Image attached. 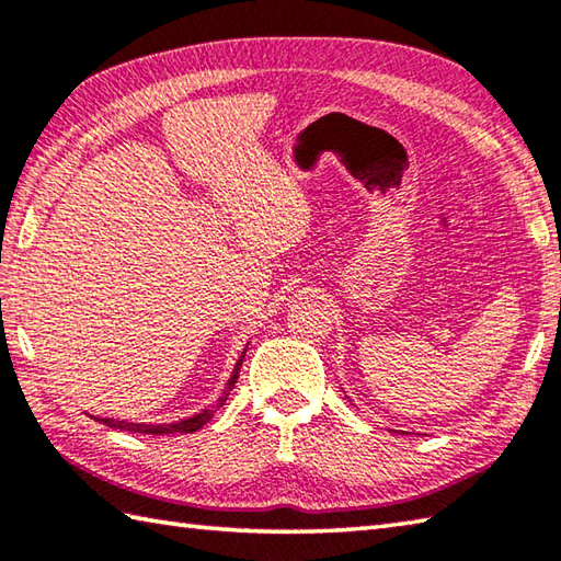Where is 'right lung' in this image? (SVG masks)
Instances as JSON below:
<instances>
[{"mask_svg": "<svg viewBox=\"0 0 561 561\" xmlns=\"http://www.w3.org/2000/svg\"><path fill=\"white\" fill-rule=\"evenodd\" d=\"M243 357H245V353L240 355L238 365H236V369H233V377L228 379L224 393H221V397H218V403H216V405H211V409H204L202 413H196L194 419H186V421H180V423H170V425H146V423H128V421H114V419H96V421H99V423H104V425H108V427H116V431L146 433V435H172V433H194V431H199L202 425H206L208 421L214 419V411L218 409V405H224V403H226L230 389L236 387L240 365H243Z\"/></svg>", "mask_w": 561, "mask_h": 561, "instance_id": "obj_1", "label": "right lung"}]
</instances>
